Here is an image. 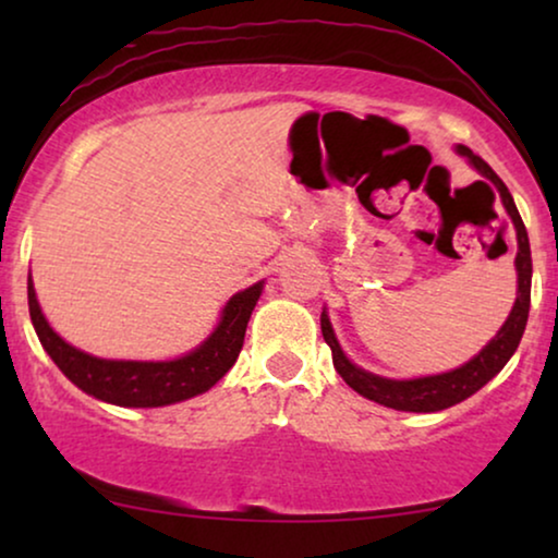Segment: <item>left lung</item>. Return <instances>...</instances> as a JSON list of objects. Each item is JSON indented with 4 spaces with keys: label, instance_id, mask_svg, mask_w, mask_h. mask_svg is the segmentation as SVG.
Returning <instances> with one entry per match:
<instances>
[{
    "label": "left lung",
    "instance_id": "obj_1",
    "mask_svg": "<svg viewBox=\"0 0 558 558\" xmlns=\"http://www.w3.org/2000/svg\"><path fill=\"white\" fill-rule=\"evenodd\" d=\"M462 157L470 159V165L475 170L493 182L498 187L500 201L506 205L510 220H513L515 239H518V254H515V271H518V296L513 310L506 319V325L500 327L498 335L487 342V345L480 350V353L468 361L460 368L439 373V376H424V378H409V380H393L376 376V373H368L357 368L355 363H350L345 353H342L338 338H335L330 317H319V325H323V338L332 350V365L335 371L340 373L342 380L357 391L365 399L380 403V407L396 409V411H418V414H429V411H441L454 407L464 399H470L472 393L480 391L487 380L498 376L502 365L510 361V355L515 353L518 342L523 338L525 323H529V307H531V246H529V233H525V226L521 220V213H518L513 197H510L506 182H502L498 174L493 172V167L485 162L483 157H477L475 151L468 147H457Z\"/></svg>",
    "mask_w": 558,
    "mask_h": 558
}]
</instances>
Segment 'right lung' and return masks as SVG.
<instances>
[{
    "mask_svg": "<svg viewBox=\"0 0 558 558\" xmlns=\"http://www.w3.org/2000/svg\"><path fill=\"white\" fill-rule=\"evenodd\" d=\"M264 281L233 294L223 307L220 323L210 338L195 348L193 353L174 357V361H106L83 353L73 348L52 330L45 319L40 304H37L33 279L27 277V304L29 319H33L37 338H40L45 353L52 363L71 380L94 396L98 401L113 403V407L132 409H155L193 399L205 393L231 371L243 348V335L254 312L258 296H262Z\"/></svg>",
    "mask_w": 558,
    "mask_h": 558,
    "instance_id": "right-lung-1",
    "label": "right lung"
}]
</instances>
